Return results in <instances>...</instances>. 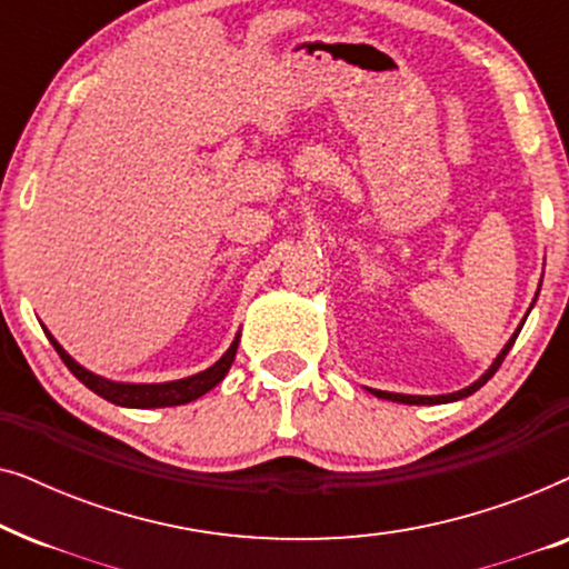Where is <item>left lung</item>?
I'll return each mask as SVG.
<instances>
[{
	"instance_id": "left-lung-1",
	"label": "left lung",
	"mask_w": 569,
	"mask_h": 569,
	"mask_svg": "<svg viewBox=\"0 0 569 569\" xmlns=\"http://www.w3.org/2000/svg\"><path fill=\"white\" fill-rule=\"evenodd\" d=\"M539 290H541V284H539ZM536 298H539V292H536ZM536 298H533V302H536ZM533 302H531V308H533ZM531 308H528V313H531ZM528 313H526V318H528ZM526 318L523 321H520V326L516 329V333H512V337L508 339V345L502 347V352L495 357V362L489 365V368L481 372L479 376V380H473L471 386H466V388H461V391H453V393H442V396H409V393H391V391H378V388H368V391L372 393V396H378V399H386V401H399V403H448V401H458V399H466V396H471V393H477L481 386L487 383L489 378L495 376L497 372V368H500L502 365V360H505V355L510 352V347L516 345V339H518V333H520V329H523V323H526Z\"/></svg>"
}]
</instances>
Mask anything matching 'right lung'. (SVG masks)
Instances as JSON below:
<instances>
[{
  "mask_svg": "<svg viewBox=\"0 0 569 569\" xmlns=\"http://www.w3.org/2000/svg\"><path fill=\"white\" fill-rule=\"evenodd\" d=\"M46 337L57 349L61 360L69 370L74 372V378L80 380L90 388L92 393H98L100 399L116 403V407H127V409H160V407H181V403H189V401H197L199 396H204L207 391H212V388L220 383V380L228 376L232 360H236V352H238V341H240V331L236 333V339H232V345L228 347V352H224L220 360H217L212 368L197 372V376H189V378H181V380H168V383H121V380H108L103 376H96V372H90L88 368H82L80 362L74 360L72 355L67 352L64 347L59 345L57 339L51 337L49 329H43Z\"/></svg>",
  "mask_w": 569,
  "mask_h": 569,
  "instance_id": "obj_1",
  "label": "right lung"
}]
</instances>
